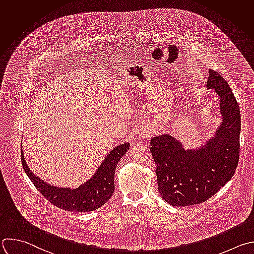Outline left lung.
I'll return each mask as SVG.
<instances>
[{
    "instance_id": "8db88e82",
    "label": "left lung",
    "mask_w": 254,
    "mask_h": 254,
    "mask_svg": "<svg viewBox=\"0 0 254 254\" xmlns=\"http://www.w3.org/2000/svg\"><path fill=\"white\" fill-rule=\"evenodd\" d=\"M207 87L217 91L222 124L215 136L198 150H186L168 134L154 136L150 151L156 162L157 190L173 206L198 204L209 199L231 180L239 160L241 128L239 106L228 82L210 69Z\"/></svg>"
}]
</instances>
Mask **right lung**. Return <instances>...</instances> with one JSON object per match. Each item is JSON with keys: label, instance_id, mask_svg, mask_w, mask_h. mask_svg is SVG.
<instances>
[{"label": "right lung", "instance_id": "1", "mask_svg": "<svg viewBox=\"0 0 254 254\" xmlns=\"http://www.w3.org/2000/svg\"><path fill=\"white\" fill-rule=\"evenodd\" d=\"M129 144L123 143L115 147L103 161L99 171L86 184L77 189H59L37 178L26 163L22 149V164L25 173L40 193L57 207L77 212L94 211L104 205L115 191V172L118 162L128 150Z\"/></svg>", "mask_w": 254, "mask_h": 254}]
</instances>
